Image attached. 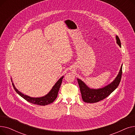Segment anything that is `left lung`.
Here are the masks:
<instances>
[{
    "label": "left lung",
    "instance_id": "left-lung-1",
    "mask_svg": "<svg viewBox=\"0 0 135 135\" xmlns=\"http://www.w3.org/2000/svg\"><path fill=\"white\" fill-rule=\"evenodd\" d=\"M116 40L117 43L120 47H121V42L117 35L116 36ZM122 67L123 65H122L119 72L115 79L108 85L101 89H90L82 80L79 79H77L81 92V97L84 102L91 103H96L108 97L119 85L122 78Z\"/></svg>",
    "mask_w": 135,
    "mask_h": 135
}]
</instances>
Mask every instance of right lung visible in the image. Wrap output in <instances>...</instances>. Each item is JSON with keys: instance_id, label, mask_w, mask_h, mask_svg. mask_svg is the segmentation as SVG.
Instances as JSON below:
<instances>
[{"instance_id": "1", "label": "right lung", "mask_w": 135, "mask_h": 135, "mask_svg": "<svg viewBox=\"0 0 135 135\" xmlns=\"http://www.w3.org/2000/svg\"><path fill=\"white\" fill-rule=\"evenodd\" d=\"M63 78V76H62L61 78L56 82V83L55 84V85H54V86L52 87V89L47 95L41 97H35V98L31 97L27 95H24L23 94L21 93V92H20L15 88L13 83H12V86L13 87V89L16 91V93L20 96L23 97L25 100H26L28 102L34 104H37L40 105H47L52 103L56 100V98H57V97L59 91L60 90V88L61 86Z\"/></svg>"}]
</instances>
